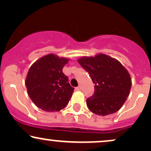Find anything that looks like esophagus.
Returning a JSON list of instances; mask_svg holds the SVG:
<instances>
[{
    "instance_id": "obj_1",
    "label": "esophagus",
    "mask_w": 151,
    "mask_h": 151,
    "mask_svg": "<svg viewBox=\"0 0 151 151\" xmlns=\"http://www.w3.org/2000/svg\"><path fill=\"white\" fill-rule=\"evenodd\" d=\"M76 89H77V91H80L81 89V86H78L77 88H76Z\"/></svg>"
}]
</instances>
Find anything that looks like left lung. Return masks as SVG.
I'll use <instances>...</instances> for the list:
<instances>
[{
  "label": "left lung",
  "mask_w": 151,
  "mask_h": 151,
  "mask_svg": "<svg viewBox=\"0 0 151 151\" xmlns=\"http://www.w3.org/2000/svg\"><path fill=\"white\" fill-rule=\"evenodd\" d=\"M78 62L88 72L95 84L93 95L86 99L88 109L101 116L118 111L129 95L132 87L127 70L119 61L105 54L83 57Z\"/></svg>",
  "instance_id": "left-lung-1"
}]
</instances>
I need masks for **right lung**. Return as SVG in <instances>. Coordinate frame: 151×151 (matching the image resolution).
Here are the masks:
<instances>
[{"instance_id": "obj_1", "label": "right lung", "mask_w": 151, "mask_h": 151, "mask_svg": "<svg viewBox=\"0 0 151 151\" xmlns=\"http://www.w3.org/2000/svg\"><path fill=\"white\" fill-rule=\"evenodd\" d=\"M68 60L49 54L31 66L25 84L29 96L38 108L46 112H57L68 104L74 89L63 72Z\"/></svg>"}]
</instances>
